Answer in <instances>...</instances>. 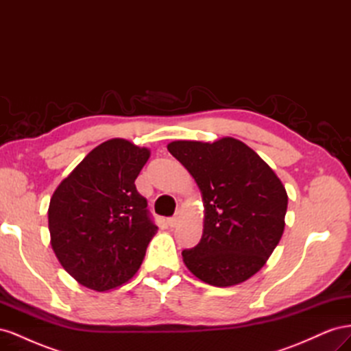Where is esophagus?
Listing matches in <instances>:
<instances>
[{"label":"esophagus","instance_id":"1","mask_svg":"<svg viewBox=\"0 0 351 351\" xmlns=\"http://www.w3.org/2000/svg\"><path fill=\"white\" fill-rule=\"evenodd\" d=\"M180 222V215L178 214H176L174 217H171V218H168L167 219V224H168V227H171V228H174L177 224Z\"/></svg>","mask_w":351,"mask_h":351}]
</instances>
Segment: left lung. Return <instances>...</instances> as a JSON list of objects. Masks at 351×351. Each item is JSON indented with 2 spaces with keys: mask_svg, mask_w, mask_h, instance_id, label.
Here are the masks:
<instances>
[{
  "mask_svg": "<svg viewBox=\"0 0 351 351\" xmlns=\"http://www.w3.org/2000/svg\"><path fill=\"white\" fill-rule=\"evenodd\" d=\"M168 151L197 183L205 206L204 234L183 261L195 277L215 287L249 280L281 240L285 187L247 145L222 137L214 143L176 141Z\"/></svg>",
  "mask_w": 351,
  "mask_h": 351,
  "instance_id": "8db88e82",
  "label": "left lung"
}]
</instances>
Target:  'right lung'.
<instances>
[{"mask_svg":"<svg viewBox=\"0 0 351 351\" xmlns=\"http://www.w3.org/2000/svg\"><path fill=\"white\" fill-rule=\"evenodd\" d=\"M149 149L111 139L95 147L51 197V246L71 277L90 290L107 291L141 268L158 227L134 180Z\"/></svg>","mask_w":351,"mask_h":351,"instance_id":"add662e5","label":"right lung"}]
</instances>
